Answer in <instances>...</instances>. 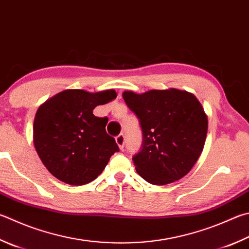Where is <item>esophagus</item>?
<instances>
[{"label": "esophagus", "mask_w": 249, "mask_h": 249, "mask_svg": "<svg viewBox=\"0 0 249 249\" xmlns=\"http://www.w3.org/2000/svg\"><path fill=\"white\" fill-rule=\"evenodd\" d=\"M115 142H116L117 144H119L120 149H123V148H124V143H125V137H124V135H123V134H120L119 136H116V137H115Z\"/></svg>", "instance_id": "obj_1"}]
</instances>
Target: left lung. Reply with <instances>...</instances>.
<instances>
[{"instance_id": "1", "label": "left lung", "mask_w": 249, "mask_h": 249, "mask_svg": "<svg viewBox=\"0 0 249 249\" xmlns=\"http://www.w3.org/2000/svg\"><path fill=\"white\" fill-rule=\"evenodd\" d=\"M137 115L142 142L133 161L137 173L153 185H166L186 175L200 157L208 120L193 93L171 88L142 94L123 93Z\"/></svg>"}]
</instances>
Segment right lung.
<instances>
[{"mask_svg":"<svg viewBox=\"0 0 249 249\" xmlns=\"http://www.w3.org/2000/svg\"><path fill=\"white\" fill-rule=\"evenodd\" d=\"M116 98L114 90H64L40 106L34 122V144L50 173L70 185H85L102 173L120 151L107 134V117L93 115L97 106Z\"/></svg>","mask_w":249,"mask_h":249,"instance_id":"add662e5","label":"right lung"}]
</instances>
